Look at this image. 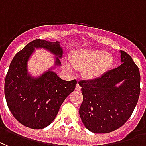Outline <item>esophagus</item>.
<instances>
[{"instance_id": "esophagus-1", "label": "esophagus", "mask_w": 146, "mask_h": 146, "mask_svg": "<svg viewBox=\"0 0 146 146\" xmlns=\"http://www.w3.org/2000/svg\"><path fill=\"white\" fill-rule=\"evenodd\" d=\"M75 89L77 90V91H80L81 90V86H79V84L78 83L77 85H76V87H75Z\"/></svg>"}]
</instances>
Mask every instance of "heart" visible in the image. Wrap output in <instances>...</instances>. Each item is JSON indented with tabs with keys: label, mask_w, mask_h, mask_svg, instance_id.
<instances>
[{
	"label": "heart",
	"mask_w": 146,
	"mask_h": 146,
	"mask_svg": "<svg viewBox=\"0 0 146 146\" xmlns=\"http://www.w3.org/2000/svg\"><path fill=\"white\" fill-rule=\"evenodd\" d=\"M74 68L85 69L84 75L87 79L96 80L101 78L112 68L114 57L112 54L103 50H78L71 57ZM70 68L68 64H66Z\"/></svg>",
	"instance_id": "1"
}]
</instances>
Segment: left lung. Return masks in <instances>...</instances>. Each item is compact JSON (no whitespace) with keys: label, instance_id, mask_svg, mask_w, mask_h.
Here are the masks:
<instances>
[{"label":"left lung","instance_id":"1","mask_svg":"<svg viewBox=\"0 0 146 146\" xmlns=\"http://www.w3.org/2000/svg\"><path fill=\"white\" fill-rule=\"evenodd\" d=\"M121 65L96 80L80 81L83 101L81 120L96 134L115 131L129 119L140 94V72L132 58L123 50Z\"/></svg>","mask_w":146,"mask_h":146}]
</instances>
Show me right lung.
I'll return each instance as SVG.
<instances>
[{"instance_id": "add662e5", "label": "right lung", "mask_w": 146, "mask_h": 146, "mask_svg": "<svg viewBox=\"0 0 146 146\" xmlns=\"http://www.w3.org/2000/svg\"><path fill=\"white\" fill-rule=\"evenodd\" d=\"M55 56L54 66L38 77L28 72V61L36 48ZM60 42L35 39L15 54L5 78V95L14 117L25 127L42 129L54 121L61 104L75 89L77 81H64L53 71L61 65Z\"/></svg>"}]
</instances>
